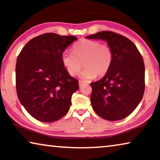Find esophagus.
Instances as JSON below:
<instances>
[{"mask_svg":"<svg viewBox=\"0 0 160 160\" xmlns=\"http://www.w3.org/2000/svg\"><path fill=\"white\" fill-rule=\"evenodd\" d=\"M84 83H85V82H83V81H82V80H80L79 81V86L80 87L82 86Z\"/></svg>","mask_w":160,"mask_h":160,"instance_id":"esophagus-1","label":"esophagus"}]
</instances>
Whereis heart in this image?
I'll use <instances>...</instances> for the list:
<instances>
[{"instance_id": "obj_1", "label": "heart", "mask_w": 160, "mask_h": 160, "mask_svg": "<svg viewBox=\"0 0 160 160\" xmlns=\"http://www.w3.org/2000/svg\"><path fill=\"white\" fill-rule=\"evenodd\" d=\"M113 61V53L109 45L97 40L83 39L72 47V52L66 50L62 53L61 61L68 74L74 76L85 68L80 78L90 80L96 76H104L110 70Z\"/></svg>"}]
</instances>
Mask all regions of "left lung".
<instances>
[{
    "instance_id": "left-lung-1",
    "label": "left lung",
    "mask_w": 160,
    "mask_h": 160,
    "mask_svg": "<svg viewBox=\"0 0 160 160\" xmlns=\"http://www.w3.org/2000/svg\"><path fill=\"white\" fill-rule=\"evenodd\" d=\"M88 39L107 42L113 53L109 72L91 82V104L100 117L118 121L127 117L141 101L145 91V64L136 46L128 38L111 31H102Z\"/></svg>"
}]
</instances>
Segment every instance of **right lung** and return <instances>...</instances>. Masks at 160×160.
Listing matches in <instances>:
<instances>
[{"instance_id":"1","label":"right lung","mask_w":160,"mask_h":160,"mask_svg":"<svg viewBox=\"0 0 160 160\" xmlns=\"http://www.w3.org/2000/svg\"><path fill=\"white\" fill-rule=\"evenodd\" d=\"M77 40L73 36L45 33L27 43L17 58L18 99L37 120L49 123L66 114L78 80L70 76L61 61L62 53Z\"/></svg>"}]
</instances>
